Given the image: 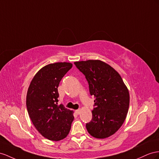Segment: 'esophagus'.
<instances>
[{"label":"esophagus","mask_w":159,"mask_h":159,"mask_svg":"<svg viewBox=\"0 0 159 159\" xmlns=\"http://www.w3.org/2000/svg\"><path fill=\"white\" fill-rule=\"evenodd\" d=\"M75 113H76V114H79V113H80V109H77V110L75 111Z\"/></svg>","instance_id":"34e87169"}]
</instances>
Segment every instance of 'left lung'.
<instances>
[{
    "label": "left lung",
    "mask_w": 159,
    "mask_h": 159,
    "mask_svg": "<svg viewBox=\"0 0 159 159\" xmlns=\"http://www.w3.org/2000/svg\"><path fill=\"white\" fill-rule=\"evenodd\" d=\"M88 81L95 97L92 120L86 124L88 132L99 139L114 134L126 118L129 105V91L114 68L99 60L75 62Z\"/></svg>",
    "instance_id": "1"
}]
</instances>
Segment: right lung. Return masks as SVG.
<instances>
[{"instance_id": "obj_1", "label": "right lung", "mask_w": 159, "mask_h": 159, "mask_svg": "<svg viewBox=\"0 0 159 159\" xmlns=\"http://www.w3.org/2000/svg\"><path fill=\"white\" fill-rule=\"evenodd\" d=\"M72 67L70 62L48 64L36 73L28 88V114L36 129L50 140L66 138L74 120L73 111L58 105L60 82Z\"/></svg>"}]
</instances>
